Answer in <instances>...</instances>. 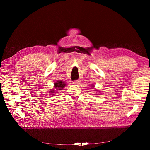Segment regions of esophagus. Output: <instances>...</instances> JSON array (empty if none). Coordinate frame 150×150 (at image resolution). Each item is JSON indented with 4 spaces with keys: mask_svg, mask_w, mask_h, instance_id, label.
Returning a JSON list of instances; mask_svg holds the SVG:
<instances>
[{
    "mask_svg": "<svg viewBox=\"0 0 150 150\" xmlns=\"http://www.w3.org/2000/svg\"><path fill=\"white\" fill-rule=\"evenodd\" d=\"M80 82H79V81H78V80H76V81H72V84H78Z\"/></svg>",
    "mask_w": 150,
    "mask_h": 150,
    "instance_id": "34e87169",
    "label": "esophagus"
}]
</instances>
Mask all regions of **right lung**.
<instances>
[{
	"instance_id": "1",
	"label": "right lung",
	"mask_w": 150,
	"mask_h": 150,
	"mask_svg": "<svg viewBox=\"0 0 150 150\" xmlns=\"http://www.w3.org/2000/svg\"><path fill=\"white\" fill-rule=\"evenodd\" d=\"M66 86L65 83L63 82L62 81H57L56 83H54V87L56 89H59L62 90V89L64 88V86Z\"/></svg>"
}]
</instances>
